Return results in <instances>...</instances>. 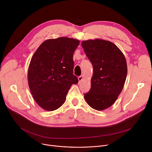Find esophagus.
<instances>
[{"instance_id": "34e87169", "label": "esophagus", "mask_w": 152, "mask_h": 152, "mask_svg": "<svg viewBox=\"0 0 152 152\" xmlns=\"http://www.w3.org/2000/svg\"><path fill=\"white\" fill-rule=\"evenodd\" d=\"M83 78H84V76H83V75L80 76H79V77H78V80H79V82H81V81L83 80Z\"/></svg>"}]
</instances>
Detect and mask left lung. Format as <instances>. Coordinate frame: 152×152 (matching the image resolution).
Segmentation results:
<instances>
[{"label":"left lung","instance_id":"8db88e82","mask_svg":"<svg viewBox=\"0 0 152 152\" xmlns=\"http://www.w3.org/2000/svg\"><path fill=\"white\" fill-rule=\"evenodd\" d=\"M93 66L90 91L84 96L92 109L103 110L114 104L124 88L127 66L121 50L109 41L88 39L81 43Z\"/></svg>","mask_w":152,"mask_h":152}]
</instances>
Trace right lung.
Returning a JSON list of instances; mask_svg holds the SVG:
<instances>
[{
	"instance_id": "right-lung-1",
	"label": "right lung",
	"mask_w": 152,
	"mask_h": 152,
	"mask_svg": "<svg viewBox=\"0 0 152 152\" xmlns=\"http://www.w3.org/2000/svg\"><path fill=\"white\" fill-rule=\"evenodd\" d=\"M79 44L80 40L68 37L48 39L31 57L28 86L34 100L44 110L60 107L71 85L78 83L73 75L72 57Z\"/></svg>"
}]
</instances>
